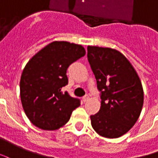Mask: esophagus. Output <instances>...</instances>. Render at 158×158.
I'll list each match as a JSON object with an SVG mask.
<instances>
[{"label": "esophagus", "mask_w": 158, "mask_h": 158, "mask_svg": "<svg viewBox=\"0 0 158 158\" xmlns=\"http://www.w3.org/2000/svg\"><path fill=\"white\" fill-rule=\"evenodd\" d=\"M88 99H89V98H88V96L83 97V98H82V102H83V103H86V102H87V101Z\"/></svg>", "instance_id": "1"}]
</instances>
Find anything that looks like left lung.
<instances>
[{
  "label": "left lung",
  "instance_id": "obj_1",
  "mask_svg": "<svg viewBox=\"0 0 158 158\" xmlns=\"http://www.w3.org/2000/svg\"><path fill=\"white\" fill-rule=\"evenodd\" d=\"M87 60L101 98L99 111L90 116L92 126L103 137H119L131 130L141 112L144 93L140 78L115 49L88 46Z\"/></svg>",
  "mask_w": 158,
  "mask_h": 158
}]
</instances>
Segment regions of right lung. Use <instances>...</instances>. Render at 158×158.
<instances>
[{
	"instance_id": "right-lung-1",
	"label": "right lung",
	"mask_w": 158,
	"mask_h": 158,
	"mask_svg": "<svg viewBox=\"0 0 158 158\" xmlns=\"http://www.w3.org/2000/svg\"><path fill=\"white\" fill-rule=\"evenodd\" d=\"M86 54L81 45L55 41L27 62L20 81V96L24 112L33 125L54 131L66 124L81 100L62 87L68 84L67 68Z\"/></svg>"
}]
</instances>
